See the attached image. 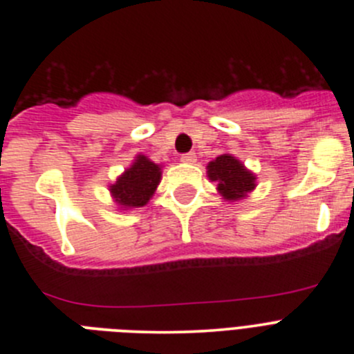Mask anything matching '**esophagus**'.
<instances>
[{"label":"esophagus","mask_w":354,"mask_h":354,"mask_svg":"<svg viewBox=\"0 0 354 354\" xmlns=\"http://www.w3.org/2000/svg\"><path fill=\"white\" fill-rule=\"evenodd\" d=\"M195 160H197V156H195L194 152H187V153H183V156H181V162L192 164V162H195Z\"/></svg>","instance_id":"1"}]
</instances>
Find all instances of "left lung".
Returning <instances> with one entry per match:
<instances>
[{"label": "left lung", "instance_id": "obj_1", "mask_svg": "<svg viewBox=\"0 0 354 354\" xmlns=\"http://www.w3.org/2000/svg\"><path fill=\"white\" fill-rule=\"evenodd\" d=\"M207 176L212 181H218L219 194L226 201H239L256 187L254 174L249 173L243 164H240L235 157L228 153H223L207 164Z\"/></svg>", "mask_w": 354, "mask_h": 354}]
</instances>
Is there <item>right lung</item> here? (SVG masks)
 <instances>
[{"instance_id":"add662e5","label":"right lung","mask_w":354,"mask_h":354,"mask_svg":"<svg viewBox=\"0 0 354 354\" xmlns=\"http://www.w3.org/2000/svg\"><path fill=\"white\" fill-rule=\"evenodd\" d=\"M160 181V167L138 156L133 166L111 187L112 195L121 207H143Z\"/></svg>"}]
</instances>
